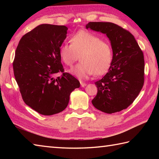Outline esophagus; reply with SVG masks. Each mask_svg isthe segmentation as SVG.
<instances>
[{"mask_svg": "<svg viewBox=\"0 0 159 159\" xmlns=\"http://www.w3.org/2000/svg\"><path fill=\"white\" fill-rule=\"evenodd\" d=\"M87 85V84L85 83H83V82H80V86H81L82 87H85Z\"/></svg>", "mask_w": 159, "mask_h": 159, "instance_id": "obj_1", "label": "esophagus"}]
</instances>
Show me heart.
Segmentation results:
<instances>
[{"mask_svg":"<svg viewBox=\"0 0 159 159\" xmlns=\"http://www.w3.org/2000/svg\"><path fill=\"white\" fill-rule=\"evenodd\" d=\"M61 59L72 67L79 59L80 63L70 70V73L80 79H86L95 74L102 75L109 69L113 52L111 46L100 37L81 30L70 38V44L63 43L59 49Z\"/></svg>","mask_w":159,"mask_h":159,"instance_id":"heart-1","label":"heart"}]
</instances>
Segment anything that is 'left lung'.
<instances>
[{"instance_id": "1", "label": "left lung", "mask_w": 159, "mask_h": 159, "mask_svg": "<svg viewBox=\"0 0 159 159\" xmlns=\"http://www.w3.org/2000/svg\"><path fill=\"white\" fill-rule=\"evenodd\" d=\"M86 29L106 34L113 50L109 72L95 83L98 93L92 102L104 113L119 112L133 102L143 87V52L134 36L116 24L90 22Z\"/></svg>"}]
</instances>
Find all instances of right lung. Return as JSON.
Masks as SVG:
<instances>
[{"instance_id": "obj_1", "label": "right lung", "mask_w": 159, "mask_h": 159, "mask_svg": "<svg viewBox=\"0 0 159 159\" xmlns=\"http://www.w3.org/2000/svg\"><path fill=\"white\" fill-rule=\"evenodd\" d=\"M66 26L43 24L20 39L13 62L22 99L37 112L51 116L67 107L71 92L80 83L63 72L59 49L66 38ZM63 72L57 77V73Z\"/></svg>"}]
</instances>
